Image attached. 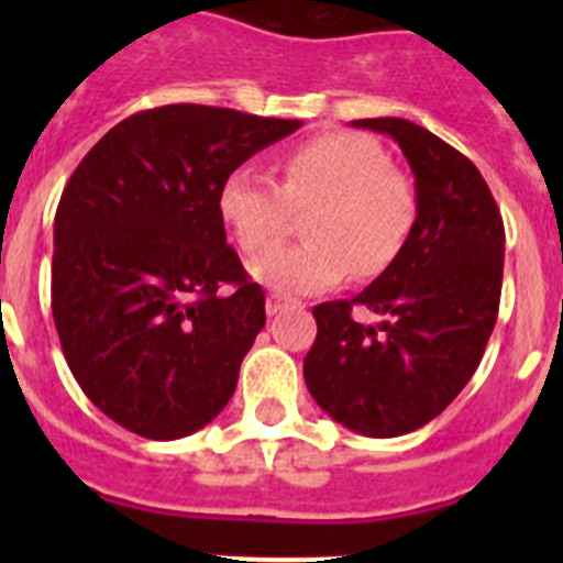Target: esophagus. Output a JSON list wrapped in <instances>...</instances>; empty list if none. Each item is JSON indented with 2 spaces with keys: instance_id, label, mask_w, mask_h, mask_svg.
<instances>
[{
  "instance_id": "1",
  "label": "esophagus",
  "mask_w": 563,
  "mask_h": 563,
  "mask_svg": "<svg viewBox=\"0 0 563 563\" xmlns=\"http://www.w3.org/2000/svg\"><path fill=\"white\" fill-rule=\"evenodd\" d=\"M287 305H290V298L278 296V292H271V296H267V316H276V312L285 310Z\"/></svg>"
}]
</instances>
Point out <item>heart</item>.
Returning <instances> with one entry per match:
<instances>
[{
    "mask_svg": "<svg viewBox=\"0 0 563 563\" xmlns=\"http://www.w3.org/2000/svg\"><path fill=\"white\" fill-rule=\"evenodd\" d=\"M298 245L273 247L251 262V276L276 292H318L350 276H375L400 253L415 225L411 183L386 166L375 141L355 132L318 134L271 174L239 166L220 186L217 208L242 251L258 253L285 236L290 206H307Z\"/></svg>",
    "mask_w": 563,
    "mask_h": 563,
    "instance_id": "1",
    "label": "heart"
}]
</instances>
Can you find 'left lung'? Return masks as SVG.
Segmentation results:
<instances>
[{
	"label": "left lung",
	"mask_w": 563,
	"mask_h": 563,
	"mask_svg": "<svg viewBox=\"0 0 563 563\" xmlns=\"http://www.w3.org/2000/svg\"><path fill=\"white\" fill-rule=\"evenodd\" d=\"M389 134L415 174L417 220L389 267L352 301L312 310V400L363 437H400L445 411L474 377L499 316L505 225L479 168L402 118L352 121ZM387 321L357 325L351 305Z\"/></svg>",
	"instance_id": "obj_1"
}]
</instances>
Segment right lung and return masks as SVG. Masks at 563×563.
<instances>
[{"label": "right lung", "mask_w": 563, "mask_h": 563, "mask_svg": "<svg viewBox=\"0 0 563 563\" xmlns=\"http://www.w3.org/2000/svg\"><path fill=\"white\" fill-rule=\"evenodd\" d=\"M298 126L200 103L146 109L69 177L53 228V321L84 395L123 429L180 440L233 397L265 292L228 245L217 197L233 168Z\"/></svg>", "instance_id": "add662e5"}]
</instances>
